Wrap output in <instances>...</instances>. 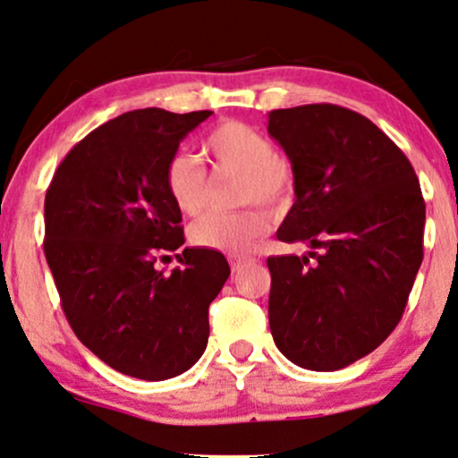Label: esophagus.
I'll return each instance as SVG.
<instances>
[{"label":"esophagus","mask_w":458,"mask_h":458,"mask_svg":"<svg viewBox=\"0 0 458 458\" xmlns=\"http://www.w3.org/2000/svg\"><path fill=\"white\" fill-rule=\"evenodd\" d=\"M228 260H230V267H233V271H234V273H239L241 268H243V267H247V264H251V262H253L251 258H243V256H230Z\"/></svg>","instance_id":"34e87169"}]
</instances>
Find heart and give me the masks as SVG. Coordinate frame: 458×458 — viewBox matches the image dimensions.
I'll return each instance as SVG.
<instances>
[{
	"mask_svg": "<svg viewBox=\"0 0 458 458\" xmlns=\"http://www.w3.org/2000/svg\"><path fill=\"white\" fill-rule=\"evenodd\" d=\"M205 153L222 173L239 174V202L279 207L294 187L290 162L275 153L273 140L253 125L224 121L208 131ZM164 185L174 207L185 215L202 211L207 200V176L194 157L174 153L164 168ZM271 228V217L258 207L236 213H208L191 224L190 241L202 250L241 256L250 253Z\"/></svg>",
	"mask_w": 458,
	"mask_h": 458,
	"instance_id": "b5f03b06",
	"label": "heart"
}]
</instances>
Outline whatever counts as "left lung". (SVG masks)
<instances>
[{"label": "left lung", "mask_w": 458, "mask_h": 458, "mask_svg": "<svg viewBox=\"0 0 458 458\" xmlns=\"http://www.w3.org/2000/svg\"><path fill=\"white\" fill-rule=\"evenodd\" d=\"M268 134L294 170L296 200L277 239L311 247L267 260L271 335L294 365L337 371L403 316L422 264L420 183L403 151L350 108L271 110Z\"/></svg>", "instance_id": "left-lung-1"}]
</instances>
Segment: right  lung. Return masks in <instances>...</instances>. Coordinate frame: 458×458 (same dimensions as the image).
Wrapping results in <instances>:
<instances>
[{"label":"right lung","instance_id":"1","mask_svg":"<svg viewBox=\"0 0 458 458\" xmlns=\"http://www.w3.org/2000/svg\"><path fill=\"white\" fill-rule=\"evenodd\" d=\"M211 114H119L74 145L47 190L44 256L65 318L123 376L162 382L207 350L208 305L230 275L224 253L185 247L170 275L156 262L185 243L164 168Z\"/></svg>","mask_w":458,"mask_h":458}]
</instances>
